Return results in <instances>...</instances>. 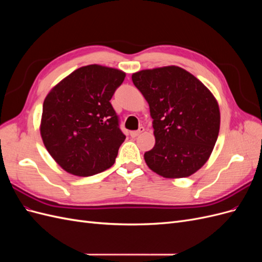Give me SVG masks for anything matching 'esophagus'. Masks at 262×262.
Masks as SVG:
<instances>
[{
	"label": "esophagus",
	"instance_id": "34e87169",
	"mask_svg": "<svg viewBox=\"0 0 262 262\" xmlns=\"http://www.w3.org/2000/svg\"><path fill=\"white\" fill-rule=\"evenodd\" d=\"M143 132H144V128H143V126H141V128H140L139 130H137V131H131V132H130V136H131L132 138H136V137L140 136V134L143 133Z\"/></svg>",
	"mask_w": 262,
	"mask_h": 262
}]
</instances>
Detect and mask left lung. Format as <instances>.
Masks as SVG:
<instances>
[{
  "label": "left lung",
  "instance_id": "8db88e82",
  "mask_svg": "<svg viewBox=\"0 0 262 262\" xmlns=\"http://www.w3.org/2000/svg\"><path fill=\"white\" fill-rule=\"evenodd\" d=\"M132 82L149 106L154 147L148 168L164 178L191 176L207 163L220 132L217 100L202 82L176 66L142 70Z\"/></svg>",
  "mask_w": 262,
  "mask_h": 262
}]
</instances>
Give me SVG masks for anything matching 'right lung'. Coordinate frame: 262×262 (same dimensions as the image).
Listing matches in <instances>:
<instances>
[{
  "label": "right lung",
  "instance_id": "right-lung-1",
  "mask_svg": "<svg viewBox=\"0 0 262 262\" xmlns=\"http://www.w3.org/2000/svg\"><path fill=\"white\" fill-rule=\"evenodd\" d=\"M124 77L114 68L86 66L47 95L40 134L51 157L69 173L93 176L114 165L125 136L110 99Z\"/></svg>",
  "mask_w": 262,
  "mask_h": 262
}]
</instances>
